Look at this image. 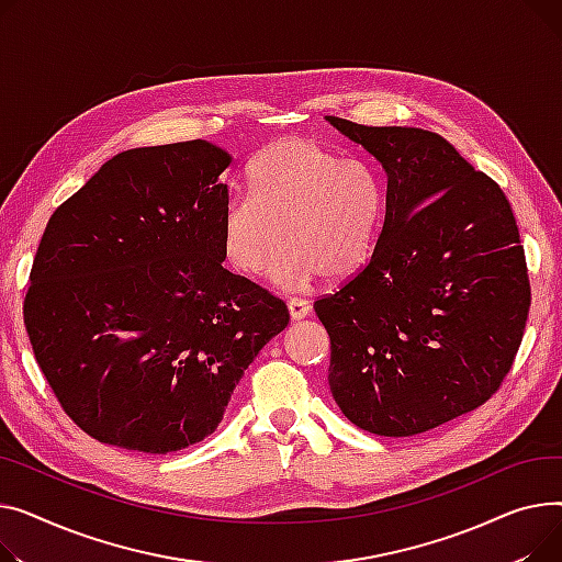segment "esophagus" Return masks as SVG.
Returning a JSON list of instances; mask_svg holds the SVG:
<instances>
[{
	"mask_svg": "<svg viewBox=\"0 0 562 562\" xmlns=\"http://www.w3.org/2000/svg\"><path fill=\"white\" fill-rule=\"evenodd\" d=\"M288 313H290V319H304L306 315H311V302L308 300H302V296H294V300L288 302Z\"/></svg>",
	"mask_w": 562,
	"mask_h": 562,
	"instance_id": "34e87169",
	"label": "esophagus"
}]
</instances>
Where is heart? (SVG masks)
Returning <instances> with one entry per match:
<instances>
[{
	"label": "heart",
	"mask_w": 562,
	"mask_h": 562,
	"mask_svg": "<svg viewBox=\"0 0 562 562\" xmlns=\"http://www.w3.org/2000/svg\"><path fill=\"white\" fill-rule=\"evenodd\" d=\"M249 194L224 204L222 254L236 272L302 288L315 277L342 281L370 260L383 217V188L358 160H345L313 138H281L249 165Z\"/></svg>",
	"instance_id": "heart-1"
}]
</instances>
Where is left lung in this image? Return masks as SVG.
Listing matches in <instances>:
<instances>
[{
	"instance_id": "left-lung-1",
	"label": "left lung",
	"mask_w": 562,
	"mask_h": 562,
	"mask_svg": "<svg viewBox=\"0 0 562 562\" xmlns=\"http://www.w3.org/2000/svg\"><path fill=\"white\" fill-rule=\"evenodd\" d=\"M326 120L387 179L370 262L315 302L328 385L362 431H431L485 404L519 349L531 285L513 209L434 131Z\"/></svg>"
}]
</instances>
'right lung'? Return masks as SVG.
Returning a JSON list of instances; mask_svg holds the SVG:
<instances>
[{
  "instance_id": "obj_1",
  "label": "right lung",
  "mask_w": 562,
  "mask_h": 562,
  "mask_svg": "<svg viewBox=\"0 0 562 562\" xmlns=\"http://www.w3.org/2000/svg\"><path fill=\"white\" fill-rule=\"evenodd\" d=\"M228 165L206 140L128 149L47 222L24 326L58 404L99 442H202L288 326L281 300L222 268Z\"/></svg>"
}]
</instances>
